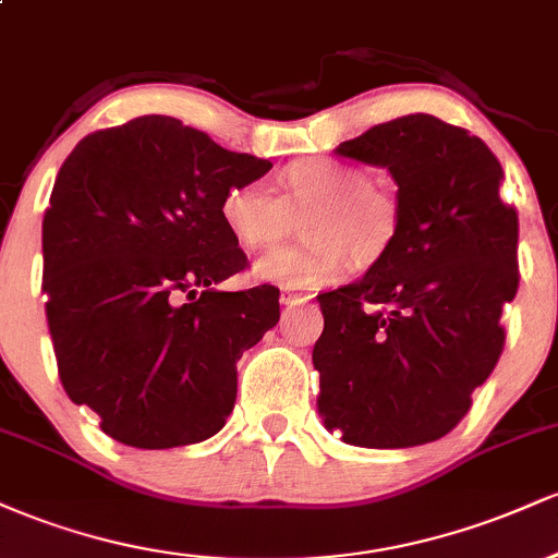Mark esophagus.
<instances>
[{"instance_id":"1","label":"esophagus","mask_w":558,"mask_h":558,"mask_svg":"<svg viewBox=\"0 0 558 558\" xmlns=\"http://www.w3.org/2000/svg\"><path fill=\"white\" fill-rule=\"evenodd\" d=\"M310 299H312V293H296V291H291V288H283V293H280V304H286V306L306 304Z\"/></svg>"}]
</instances>
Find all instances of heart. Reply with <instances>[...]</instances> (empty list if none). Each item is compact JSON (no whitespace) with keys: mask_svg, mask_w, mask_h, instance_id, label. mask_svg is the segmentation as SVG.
I'll return each mask as SVG.
<instances>
[{"mask_svg":"<svg viewBox=\"0 0 558 558\" xmlns=\"http://www.w3.org/2000/svg\"><path fill=\"white\" fill-rule=\"evenodd\" d=\"M280 196L259 183L230 185L220 198V220L246 252L280 243L304 215L306 241L278 248L254 265L259 280L291 291H317L349 272L351 254L375 265L390 252L401 228L399 198L369 183L354 165L328 157L296 159L280 172Z\"/></svg>","mask_w":558,"mask_h":558,"instance_id":"b5f03b06","label":"heart"}]
</instances>
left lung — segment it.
I'll return each instance as SVG.
<instances>
[{
  "label": "left lung",
  "mask_w": 558,
  "mask_h": 558,
  "mask_svg": "<svg viewBox=\"0 0 558 558\" xmlns=\"http://www.w3.org/2000/svg\"><path fill=\"white\" fill-rule=\"evenodd\" d=\"M336 151L388 168L401 228L360 280L317 296L319 417L351 446L430 444L470 412L504 351L501 310L520 286L517 209L498 194L488 146L433 114L375 125Z\"/></svg>",
  "instance_id": "left-lung-1"
}]
</instances>
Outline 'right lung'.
<instances>
[{
    "instance_id": "1",
    "label": "right lung",
    "mask_w": 558,
    "mask_h": 558,
    "mask_svg": "<svg viewBox=\"0 0 558 558\" xmlns=\"http://www.w3.org/2000/svg\"><path fill=\"white\" fill-rule=\"evenodd\" d=\"M270 168L165 114L62 162L41 228L49 332L62 388L110 438L175 448L226 425L235 362L278 325L280 291L217 288L246 267L220 198Z\"/></svg>"
}]
</instances>
